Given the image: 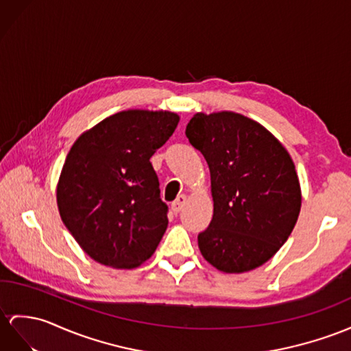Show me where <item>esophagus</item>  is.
Instances as JSON below:
<instances>
[{"label":"esophagus","instance_id":"esophagus-1","mask_svg":"<svg viewBox=\"0 0 351 351\" xmlns=\"http://www.w3.org/2000/svg\"><path fill=\"white\" fill-rule=\"evenodd\" d=\"M186 201H187V196L186 195H178L177 199L173 204H171V208H173V211L176 213V215H177V213L182 211Z\"/></svg>","mask_w":351,"mask_h":351}]
</instances>
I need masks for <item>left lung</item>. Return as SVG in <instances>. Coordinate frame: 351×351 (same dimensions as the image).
<instances>
[{"label":"left lung","instance_id":"8db88e82","mask_svg":"<svg viewBox=\"0 0 351 351\" xmlns=\"http://www.w3.org/2000/svg\"><path fill=\"white\" fill-rule=\"evenodd\" d=\"M186 136L210 168L215 211L198 235L204 259L226 274L268 262L301 211L295 164L267 128L234 111L196 113Z\"/></svg>","mask_w":351,"mask_h":351}]
</instances>
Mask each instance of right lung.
<instances>
[{
	"label": "right lung",
	"instance_id": "add662e5",
	"mask_svg": "<svg viewBox=\"0 0 351 351\" xmlns=\"http://www.w3.org/2000/svg\"><path fill=\"white\" fill-rule=\"evenodd\" d=\"M178 121L171 111H119L83 132L68 152L56 186L59 215L93 261L132 269L155 253L168 207L150 158Z\"/></svg>",
	"mask_w": 351,
	"mask_h": 351
}]
</instances>
